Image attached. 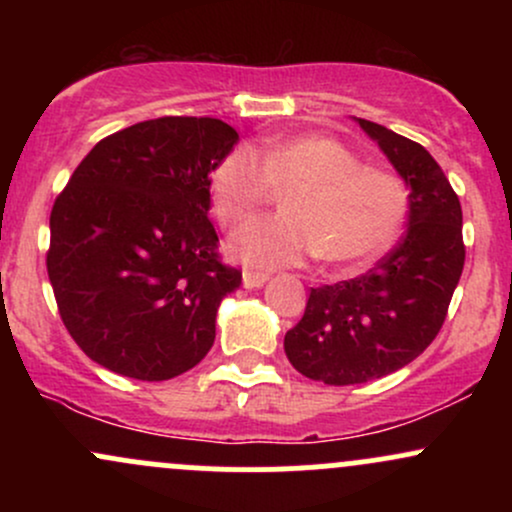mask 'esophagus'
Returning <instances> with one entry per match:
<instances>
[{
  "label": "esophagus",
  "instance_id": "esophagus-1",
  "mask_svg": "<svg viewBox=\"0 0 512 512\" xmlns=\"http://www.w3.org/2000/svg\"><path fill=\"white\" fill-rule=\"evenodd\" d=\"M269 274L264 272H252V269H245L243 272V286L245 289H260V286L267 284Z\"/></svg>",
  "mask_w": 512,
  "mask_h": 512
}]
</instances>
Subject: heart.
Listing matches in <instances>:
<instances>
[{
  "label": "heart",
  "instance_id": "heart-1",
  "mask_svg": "<svg viewBox=\"0 0 512 512\" xmlns=\"http://www.w3.org/2000/svg\"><path fill=\"white\" fill-rule=\"evenodd\" d=\"M286 192L281 216L250 221L231 240V255L252 267H291L320 255L330 264L378 257L395 243L409 214L404 180L368 168L349 146L303 134L262 146H236L211 175V209L236 228Z\"/></svg>",
  "mask_w": 512,
  "mask_h": 512
}]
</instances>
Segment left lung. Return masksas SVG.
Masks as SVG:
<instances>
[{
  "mask_svg": "<svg viewBox=\"0 0 512 512\" xmlns=\"http://www.w3.org/2000/svg\"><path fill=\"white\" fill-rule=\"evenodd\" d=\"M409 185V226L366 274L310 289L284 337L291 366L325 385H358L395 373L424 354L443 327L464 267L462 207L421 144L361 120Z\"/></svg>",
  "mask_w": 512,
  "mask_h": 512,
  "instance_id": "left-lung-1",
  "label": "left lung"
}]
</instances>
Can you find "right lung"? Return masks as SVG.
Masks as SVG:
<instances>
[{"label": "right lung", "instance_id": "1", "mask_svg": "<svg viewBox=\"0 0 512 512\" xmlns=\"http://www.w3.org/2000/svg\"><path fill=\"white\" fill-rule=\"evenodd\" d=\"M236 142L216 117L137 122L93 146L57 195L48 276L98 366L158 383L214 346L216 310L243 274L219 257L209 187Z\"/></svg>", "mask_w": 512, "mask_h": 512}]
</instances>
